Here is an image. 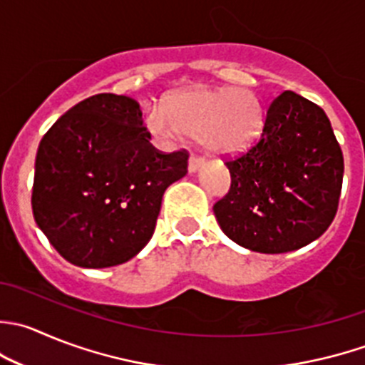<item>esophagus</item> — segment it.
Segmentation results:
<instances>
[{
  "label": "esophagus",
  "mask_w": 365,
  "mask_h": 365,
  "mask_svg": "<svg viewBox=\"0 0 365 365\" xmlns=\"http://www.w3.org/2000/svg\"><path fill=\"white\" fill-rule=\"evenodd\" d=\"M201 164H203V158L197 157V155H190V157H189V171L190 173L197 171Z\"/></svg>",
  "instance_id": "esophagus-1"
}]
</instances>
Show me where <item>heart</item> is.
<instances>
[{"mask_svg": "<svg viewBox=\"0 0 365 365\" xmlns=\"http://www.w3.org/2000/svg\"><path fill=\"white\" fill-rule=\"evenodd\" d=\"M146 125L151 133L175 140L182 133L201 139L210 153L242 151L264 128V107L246 88H197L175 94L165 108H153Z\"/></svg>", "mask_w": 365, "mask_h": 365, "instance_id": "b5f03b06", "label": "heart"}]
</instances>
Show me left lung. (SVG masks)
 Returning <instances> with one entry per match:
<instances>
[{
	"label": "left lung",
	"instance_id": "obj_1",
	"mask_svg": "<svg viewBox=\"0 0 365 365\" xmlns=\"http://www.w3.org/2000/svg\"><path fill=\"white\" fill-rule=\"evenodd\" d=\"M226 168L232 183L214 214L239 246L258 253L299 250L337 214L342 150L323 108L292 91L272 100L262 135Z\"/></svg>",
	"mask_w": 365,
	"mask_h": 365
}]
</instances>
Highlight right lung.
<instances>
[{
  "label": "right lung",
  "mask_w": 365,
  "mask_h": 365,
  "mask_svg": "<svg viewBox=\"0 0 365 365\" xmlns=\"http://www.w3.org/2000/svg\"><path fill=\"white\" fill-rule=\"evenodd\" d=\"M150 139L139 103L118 94L80 101L42 137L31 208L67 262L112 267L150 242L162 196L189 164L185 150L164 153Z\"/></svg>",
  "instance_id": "add662e5"
}]
</instances>
